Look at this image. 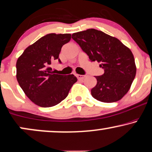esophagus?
<instances>
[{"instance_id": "34e87169", "label": "esophagus", "mask_w": 152, "mask_h": 152, "mask_svg": "<svg viewBox=\"0 0 152 152\" xmlns=\"http://www.w3.org/2000/svg\"><path fill=\"white\" fill-rule=\"evenodd\" d=\"M76 77L78 78V80H82L86 77L85 75H80V74H76Z\"/></svg>"}]
</instances>
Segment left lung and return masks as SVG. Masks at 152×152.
Returning a JSON list of instances; mask_svg holds the SVG:
<instances>
[{
	"instance_id": "left-lung-1",
	"label": "left lung",
	"mask_w": 152,
	"mask_h": 152,
	"mask_svg": "<svg viewBox=\"0 0 152 152\" xmlns=\"http://www.w3.org/2000/svg\"><path fill=\"white\" fill-rule=\"evenodd\" d=\"M72 39L89 57L97 61L104 73L95 76L97 85L91 90L94 98L102 102L120 100L128 93L136 74L132 52L118 38L89 28L72 34Z\"/></svg>"
}]
</instances>
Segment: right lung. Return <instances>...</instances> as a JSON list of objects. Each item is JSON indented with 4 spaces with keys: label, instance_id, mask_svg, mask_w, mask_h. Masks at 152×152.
<instances>
[{
    "label": "right lung",
    "instance_id": "1",
    "mask_svg": "<svg viewBox=\"0 0 152 152\" xmlns=\"http://www.w3.org/2000/svg\"><path fill=\"white\" fill-rule=\"evenodd\" d=\"M71 34H49L24 51L17 61V80L31 100L41 107H50L66 98L77 81L73 74H55L51 63L58 59L62 46L69 42Z\"/></svg>",
    "mask_w": 152,
    "mask_h": 152
}]
</instances>
